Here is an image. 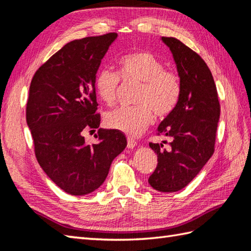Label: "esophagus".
Listing matches in <instances>:
<instances>
[{"mask_svg": "<svg viewBox=\"0 0 251 251\" xmlns=\"http://www.w3.org/2000/svg\"><path fill=\"white\" fill-rule=\"evenodd\" d=\"M137 146L136 140L132 139V138H127V148L128 149H134Z\"/></svg>", "mask_w": 251, "mask_h": 251, "instance_id": "1", "label": "esophagus"}]
</instances>
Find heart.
I'll return each instance as SVG.
<instances>
[{
    "instance_id": "obj_1",
    "label": "heart",
    "mask_w": 251,
    "mask_h": 251,
    "mask_svg": "<svg viewBox=\"0 0 251 251\" xmlns=\"http://www.w3.org/2000/svg\"><path fill=\"white\" fill-rule=\"evenodd\" d=\"M120 75L124 81L140 82L135 106H123L109 112L105 125L129 136H139L154 121V113L164 117L172 113L181 95L179 76L165 70L163 62L146 50L127 54L119 62V73L103 69L96 74L94 87L108 105L116 102Z\"/></svg>"
}]
</instances>
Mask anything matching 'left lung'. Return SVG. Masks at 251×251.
<instances>
[{
    "instance_id": "8db88e82",
    "label": "left lung",
    "mask_w": 251,
    "mask_h": 251,
    "mask_svg": "<svg viewBox=\"0 0 251 251\" xmlns=\"http://www.w3.org/2000/svg\"><path fill=\"white\" fill-rule=\"evenodd\" d=\"M172 51L181 83L175 110L161 122L157 134L172 138L169 150L150 143L157 166L149 178L154 190L172 193L188 185L214 154L220 104L216 84L200 55L175 37H162Z\"/></svg>"
}]
</instances>
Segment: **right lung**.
Here are the masks:
<instances>
[{
    "instance_id": "add662e5",
    "label": "right lung",
    "mask_w": 251,
    "mask_h": 251,
    "mask_svg": "<svg viewBox=\"0 0 251 251\" xmlns=\"http://www.w3.org/2000/svg\"><path fill=\"white\" fill-rule=\"evenodd\" d=\"M116 37L108 33L69 42L31 81L26 124L35 156L49 178L68 194L86 195L97 190L127 146L125 136L114 129L100 128L92 146L83 137L84 129L100 125L94 81Z\"/></svg>"
}]
</instances>
